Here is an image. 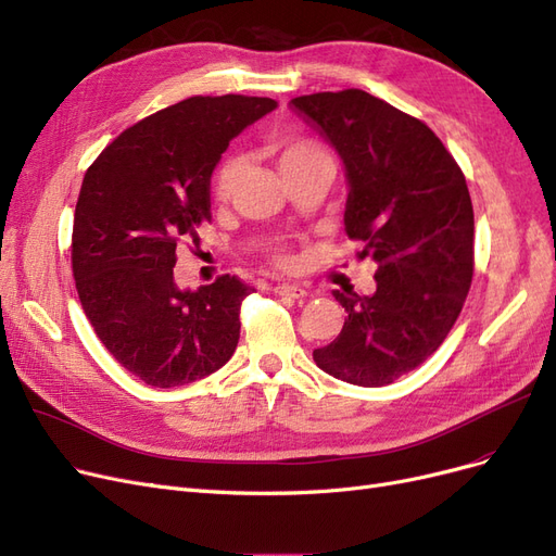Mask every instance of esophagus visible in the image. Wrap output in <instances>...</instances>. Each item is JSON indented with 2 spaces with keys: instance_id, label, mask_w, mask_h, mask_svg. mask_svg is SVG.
I'll list each match as a JSON object with an SVG mask.
<instances>
[{
  "instance_id": "34e87169",
  "label": "esophagus",
  "mask_w": 556,
  "mask_h": 556,
  "mask_svg": "<svg viewBox=\"0 0 556 556\" xmlns=\"http://www.w3.org/2000/svg\"><path fill=\"white\" fill-rule=\"evenodd\" d=\"M275 295H286V298H304L306 289L300 283H277L275 286Z\"/></svg>"
}]
</instances>
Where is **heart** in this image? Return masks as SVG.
Here are the masks:
<instances>
[{"label": "heart", "instance_id": "b5f03b06", "mask_svg": "<svg viewBox=\"0 0 556 556\" xmlns=\"http://www.w3.org/2000/svg\"><path fill=\"white\" fill-rule=\"evenodd\" d=\"M270 151L279 164V169L286 176H291L293 172L306 167V164H316V162H325V164H334L330 151H327L320 141L312 139V137H291V139H275L270 143ZM242 167H244V160L240 153H231L226 155L213 174V182H211V190L213 197L217 201H226L231 199V194L238 188V180L242 176ZM270 258L277 267L281 270H291L295 265V256L289 250V247L283 244H275L270 250Z\"/></svg>", "mask_w": 556, "mask_h": 556}]
</instances>
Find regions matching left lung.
<instances>
[{
  "instance_id": "obj_1",
  "label": "left lung",
  "mask_w": 556,
  "mask_h": 556,
  "mask_svg": "<svg viewBox=\"0 0 556 556\" xmlns=\"http://www.w3.org/2000/svg\"><path fill=\"white\" fill-rule=\"evenodd\" d=\"M291 105L339 151L351 182L345 233L378 263L374 295L334 291L348 318L314 362L351 384H389L433 355L463 312L475 275L465 174L424 121L362 89Z\"/></svg>"
}]
</instances>
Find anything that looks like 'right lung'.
Listing matches in <instances>:
<instances>
[{"label": "right lung", "instance_id": "obj_1", "mask_svg": "<svg viewBox=\"0 0 556 556\" xmlns=\"http://www.w3.org/2000/svg\"><path fill=\"white\" fill-rule=\"evenodd\" d=\"M273 98L192 96L123 130L81 180L71 263L91 327L151 387L215 374L240 339L254 289L222 275L199 291L174 281L176 244L211 222V176L229 141L273 112Z\"/></svg>", "mask_w": 556, "mask_h": 556}]
</instances>
